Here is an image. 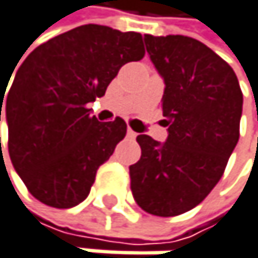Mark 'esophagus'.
<instances>
[{"mask_svg": "<svg viewBox=\"0 0 258 258\" xmlns=\"http://www.w3.org/2000/svg\"><path fill=\"white\" fill-rule=\"evenodd\" d=\"M126 136L130 138V139H135V138L138 136V133H136V132H133L132 128H128V130H126Z\"/></svg>", "mask_w": 258, "mask_h": 258, "instance_id": "34e87169", "label": "esophagus"}]
</instances>
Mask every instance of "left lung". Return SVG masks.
<instances>
[{"label": "left lung", "mask_w": 258, "mask_h": 258, "mask_svg": "<svg viewBox=\"0 0 258 258\" xmlns=\"http://www.w3.org/2000/svg\"><path fill=\"white\" fill-rule=\"evenodd\" d=\"M164 80L165 142L136 138L132 192L145 212L175 217L194 209L217 185L238 142L243 94L234 69L211 47L184 35H144Z\"/></svg>", "instance_id": "1"}]
</instances>
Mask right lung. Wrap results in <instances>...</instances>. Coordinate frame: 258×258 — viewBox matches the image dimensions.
I'll return each mask as SVG.
<instances>
[{
    "label": "right lung",
    "instance_id": "1",
    "mask_svg": "<svg viewBox=\"0 0 258 258\" xmlns=\"http://www.w3.org/2000/svg\"><path fill=\"white\" fill-rule=\"evenodd\" d=\"M144 54L141 34L85 24L43 43L23 61L3 116L12 165L38 201L69 209L90 195L126 123L120 117L99 122L86 103L102 97L119 69ZM6 90L0 86V120Z\"/></svg>",
    "mask_w": 258,
    "mask_h": 258
}]
</instances>
